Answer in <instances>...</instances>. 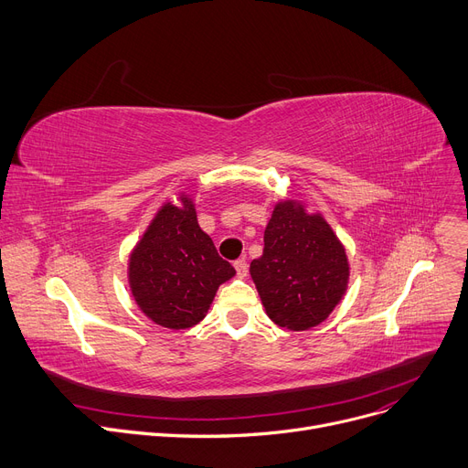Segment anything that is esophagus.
I'll return each instance as SVG.
<instances>
[{"label":"esophagus","instance_id":"esophagus-1","mask_svg":"<svg viewBox=\"0 0 468 468\" xmlns=\"http://www.w3.org/2000/svg\"><path fill=\"white\" fill-rule=\"evenodd\" d=\"M233 267H235V271H237V274H239L240 278L246 276V272H248V263H246V260H237V261L233 263Z\"/></svg>","mask_w":468,"mask_h":468}]
</instances>
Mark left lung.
<instances>
[{
  "label": "left lung",
  "mask_w": 468,
  "mask_h": 468,
  "mask_svg": "<svg viewBox=\"0 0 468 468\" xmlns=\"http://www.w3.org/2000/svg\"><path fill=\"white\" fill-rule=\"evenodd\" d=\"M263 256L250 263L267 316L304 331L322 324L346 292L348 258L322 216L282 201L265 228Z\"/></svg>",
  "instance_id": "obj_1"
}]
</instances>
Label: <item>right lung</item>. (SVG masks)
<instances>
[{"label": "right lung", "instance_id": "1", "mask_svg": "<svg viewBox=\"0 0 468 468\" xmlns=\"http://www.w3.org/2000/svg\"><path fill=\"white\" fill-rule=\"evenodd\" d=\"M235 274L201 231L196 208L164 205L130 260L132 293L143 313L167 329H188L201 322L218 286Z\"/></svg>", "mask_w": 468, "mask_h": 468}]
</instances>
